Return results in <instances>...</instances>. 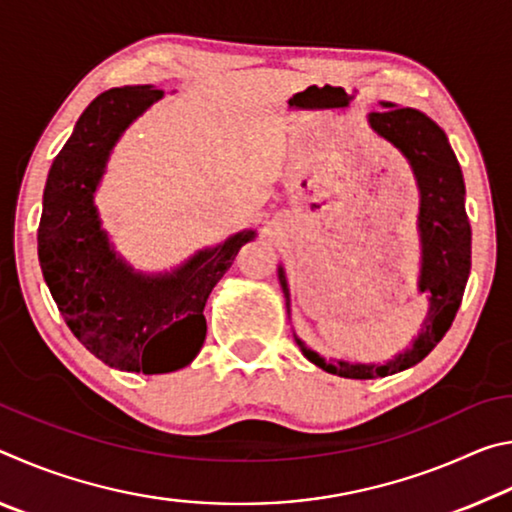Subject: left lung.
<instances>
[{
	"label": "left lung",
	"mask_w": 512,
	"mask_h": 512,
	"mask_svg": "<svg viewBox=\"0 0 512 512\" xmlns=\"http://www.w3.org/2000/svg\"><path fill=\"white\" fill-rule=\"evenodd\" d=\"M370 126L400 149L411 162L420 185V237L422 277L420 291L429 296V314L422 334L411 350L397 354L386 366L377 363H329L296 339L305 357L332 375L345 379L386 377L420 363L443 341L461 307L472 266V230L465 212V183L458 160L436 121L413 108H386L370 112ZM280 284L289 298L287 277L280 268Z\"/></svg>",
	"instance_id": "1"
}]
</instances>
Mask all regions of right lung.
Masks as SVG:
<instances>
[{
	"mask_svg": "<svg viewBox=\"0 0 512 512\" xmlns=\"http://www.w3.org/2000/svg\"><path fill=\"white\" fill-rule=\"evenodd\" d=\"M162 90L112 88L94 99L49 169L38 259L67 327L94 357L126 372H173L203 348L207 296L255 232L198 253L173 275L144 277L119 262L92 196L110 149Z\"/></svg>",
	"mask_w": 512,
	"mask_h": 512,
	"instance_id": "add662e5",
	"label": "right lung"
}]
</instances>
